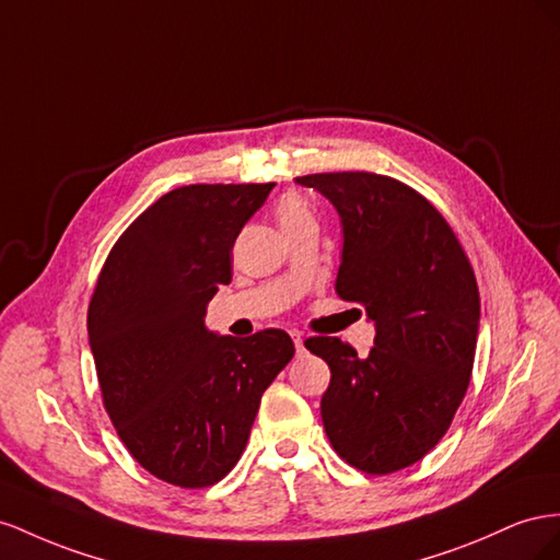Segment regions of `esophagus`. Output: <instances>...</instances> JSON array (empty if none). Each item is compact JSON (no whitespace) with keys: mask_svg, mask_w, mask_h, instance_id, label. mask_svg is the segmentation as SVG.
<instances>
[{"mask_svg":"<svg viewBox=\"0 0 560 560\" xmlns=\"http://www.w3.org/2000/svg\"><path fill=\"white\" fill-rule=\"evenodd\" d=\"M291 335H293V342H295L298 354H302V351H305V335H302L300 330H293Z\"/></svg>","mask_w":560,"mask_h":560,"instance_id":"1","label":"esophagus"}]
</instances>
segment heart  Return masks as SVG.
I'll return each mask as SVG.
<instances>
[{"mask_svg":"<svg viewBox=\"0 0 560 560\" xmlns=\"http://www.w3.org/2000/svg\"><path fill=\"white\" fill-rule=\"evenodd\" d=\"M275 215L285 236H291L305 228H316V215L310 209V203L295 195L281 197L275 206Z\"/></svg>","mask_w":560,"mask_h":560,"instance_id":"b5f03b06","label":"heart"}]
</instances>
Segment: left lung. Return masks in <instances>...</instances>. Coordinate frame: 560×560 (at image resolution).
I'll return each mask as SVG.
<instances>
[{"mask_svg":"<svg viewBox=\"0 0 560 560\" xmlns=\"http://www.w3.org/2000/svg\"><path fill=\"white\" fill-rule=\"evenodd\" d=\"M338 209L345 246L335 291L375 322L361 359L340 338H307L330 369L326 436L347 465L385 476L420 462L467 394L481 298L457 234L434 203L369 171L295 178Z\"/></svg>","mask_w":560,"mask_h":560,"instance_id":"1","label":"left lung"}]
</instances>
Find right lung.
Segmentation results:
<instances>
[{"mask_svg":"<svg viewBox=\"0 0 560 560\" xmlns=\"http://www.w3.org/2000/svg\"><path fill=\"white\" fill-rule=\"evenodd\" d=\"M271 187L168 191L124 230L95 281L86 326L103 406L138 465L171 486L209 488L234 469L262 392L295 354L279 328L230 338L203 326Z\"/></svg>","mask_w":560,"mask_h":560,"instance_id":"add662e5","label":"right lung"}]
</instances>
